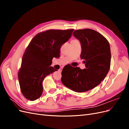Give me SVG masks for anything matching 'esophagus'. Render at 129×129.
<instances>
[{
    "mask_svg": "<svg viewBox=\"0 0 129 129\" xmlns=\"http://www.w3.org/2000/svg\"><path fill=\"white\" fill-rule=\"evenodd\" d=\"M62 68H60L59 69V70H58V71H59V72H60V73H61V72H62Z\"/></svg>",
    "mask_w": 129,
    "mask_h": 129,
    "instance_id": "34e87169",
    "label": "esophagus"
}]
</instances>
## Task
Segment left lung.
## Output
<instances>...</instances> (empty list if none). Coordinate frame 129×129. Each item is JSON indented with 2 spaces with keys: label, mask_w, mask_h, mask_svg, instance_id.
<instances>
[{
  "label": "left lung",
  "mask_w": 129,
  "mask_h": 129,
  "mask_svg": "<svg viewBox=\"0 0 129 129\" xmlns=\"http://www.w3.org/2000/svg\"><path fill=\"white\" fill-rule=\"evenodd\" d=\"M73 36L81 43V58L85 68L69 67L62 71V83L72 90L85 92L99 85L106 77L111 63L108 41L102 34L91 29L76 30Z\"/></svg>",
  "instance_id": "8db88e82"
}]
</instances>
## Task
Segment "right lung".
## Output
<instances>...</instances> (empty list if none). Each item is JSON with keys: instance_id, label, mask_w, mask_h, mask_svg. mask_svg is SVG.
Instances as JSON below:
<instances>
[{"instance_id": "1", "label": "right lung", "mask_w": 129, "mask_h": 129, "mask_svg": "<svg viewBox=\"0 0 129 129\" xmlns=\"http://www.w3.org/2000/svg\"><path fill=\"white\" fill-rule=\"evenodd\" d=\"M74 29H50L38 33L30 42L22 56L18 79L22 95L35 101L43 92L45 77L57 70L50 65L60 57L62 45L71 38Z\"/></svg>"}]
</instances>
